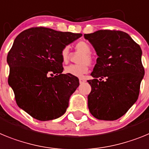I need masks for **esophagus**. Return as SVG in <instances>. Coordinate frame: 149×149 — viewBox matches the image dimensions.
<instances>
[{"instance_id":"esophagus-1","label":"esophagus","mask_w":149,"mask_h":149,"mask_svg":"<svg viewBox=\"0 0 149 149\" xmlns=\"http://www.w3.org/2000/svg\"><path fill=\"white\" fill-rule=\"evenodd\" d=\"M85 82V80L84 79H82V78H80L79 79V83L80 84H82V83H84V82Z\"/></svg>"}]
</instances>
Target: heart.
I'll return each instance as SVG.
<instances>
[{
    "label": "heart",
    "mask_w": 149,
    "mask_h": 149,
    "mask_svg": "<svg viewBox=\"0 0 149 149\" xmlns=\"http://www.w3.org/2000/svg\"><path fill=\"white\" fill-rule=\"evenodd\" d=\"M77 52H82V55L79 58V64H71L64 68V73L76 77H82L88 72L89 64L92 62V58L91 54V47L88 44L84 41H79L75 46ZM62 61L67 63L69 61V49L67 46L63 48L61 52Z\"/></svg>",
    "instance_id": "b5f03b06"
}]
</instances>
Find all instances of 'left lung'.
Instances as JSON below:
<instances>
[{
  "label": "left lung",
  "instance_id": "8db88e82",
  "mask_svg": "<svg viewBox=\"0 0 149 149\" xmlns=\"http://www.w3.org/2000/svg\"><path fill=\"white\" fill-rule=\"evenodd\" d=\"M98 58L88 81L91 114L99 120L114 121L128 111L138 99L145 74L140 46L125 32L100 30L84 34Z\"/></svg>",
  "mask_w": 149,
  "mask_h": 149
}]
</instances>
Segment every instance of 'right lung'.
I'll list each match as a JSON object with an SVG mask.
<instances>
[{"instance_id": "1", "label": "right lung", "mask_w": 149, "mask_h": 149, "mask_svg": "<svg viewBox=\"0 0 149 149\" xmlns=\"http://www.w3.org/2000/svg\"><path fill=\"white\" fill-rule=\"evenodd\" d=\"M82 35L38 27L24 30L15 39L6 58L8 83L19 107L36 119L49 121L65 113L79 81L62 73L61 52Z\"/></svg>"}]
</instances>
